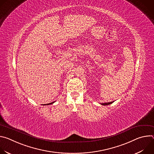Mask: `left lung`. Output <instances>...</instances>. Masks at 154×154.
Masks as SVG:
<instances>
[{
	"label": "left lung",
	"instance_id": "obj_1",
	"mask_svg": "<svg viewBox=\"0 0 154 154\" xmlns=\"http://www.w3.org/2000/svg\"><path fill=\"white\" fill-rule=\"evenodd\" d=\"M113 102H114V101H113V102H106V103H100V104H101V105H109V104L112 103Z\"/></svg>",
	"mask_w": 154,
	"mask_h": 154
}]
</instances>
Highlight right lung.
Masks as SVG:
<instances>
[{
  "mask_svg": "<svg viewBox=\"0 0 154 154\" xmlns=\"http://www.w3.org/2000/svg\"><path fill=\"white\" fill-rule=\"evenodd\" d=\"M55 102H52V103H48L47 105H49V104H52V103H54Z\"/></svg>",
  "mask_w": 154,
  "mask_h": 154,
  "instance_id": "right-lung-1",
  "label": "right lung"
}]
</instances>
